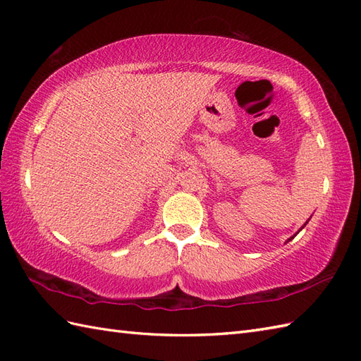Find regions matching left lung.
<instances>
[{
	"mask_svg": "<svg viewBox=\"0 0 361 361\" xmlns=\"http://www.w3.org/2000/svg\"><path fill=\"white\" fill-rule=\"evenodd\" d=\"M307 221H309V220H307ZM307 221H305V224H304V226H305V225H307ZM304 226H302V228H304ZM302 228H301V229H302ZM301 229H299V231H301ZM299 231H298V233H299ZM298 233H296V234H298ZM296 234H295V235H296ZM295 235H291L288 240H291V239H293V237H295ZM288 240H287V242H288Z\"/></svg>",
	"mask_w": 361,
	"mask_h": 361,
	"instance_id": "8db88e82",
	"label": "left lung"
}]
</instances>
